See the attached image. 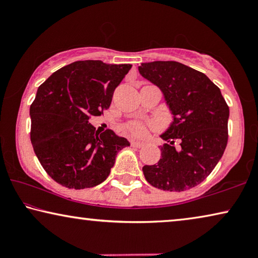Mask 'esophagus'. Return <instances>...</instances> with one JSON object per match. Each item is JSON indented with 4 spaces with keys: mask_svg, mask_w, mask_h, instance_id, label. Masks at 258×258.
I'll return each mask as SVG.
<instances>
[{
    "mask_svg": "<svg viewBox=\"0 0 258 258\" xmlns=\"http://www.w3.org/2000/svg\"><path fill=\"white\" fill-rule=\"evenodd\" d=\"M132 146L136 147V148H142L146 146V142H142V141H133Z\"/></svg>",
    "mask_w": 258,
    "mask_h": 258,
    "instance_id": "34e87169",
    "label": "esophagus"
}]
</instances>
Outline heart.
Listing matches in <instances>:
<instances>
[{
	"mask_svg": "<svg viewBox=\"0 0 258 258\" xmlns=\"http://www.w3.org/2000/svg\"><path fill=\"white\" fill-rule=\"evenodd\" d=\"M128 132L129 134H132L134 136H143L144 134H146V126L143 124H141V123H134V124L129 125L128 128Z\"/></svg>",
	"mask_w": 258,
	"mask_h": 258,
	"instance_id": "1",
	"label": "heart"
}]
</instances>
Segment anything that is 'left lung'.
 Masks as SVG:
<instances>
[{
  "instance_id": "left-lung-1",
  "label": "left lung",
  "mask_w": 258,
  "mask_h": 258,
  "mask_svg": "<svg viewBox=\"0 0 258 258\" xmlns=\"http://www.w3.org/2000/svg\"><path fill=\"white\" fill-rule=\"evenodd\" d=\"M139 72L162 91L172 115L160 137L156 164L144 165V177L155 188L184 191L200 184L216 167L228 142L229 107L220 88L203 73L175 61L142 63ZM175 139L180 146L175 148Z\"/></svg>"
}]
</instances>
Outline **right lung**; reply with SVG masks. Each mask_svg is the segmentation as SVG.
Segmentation results:
<instances>
[{
  "mask_svg": "<svg viewBox=\"0 0 258 258\" xmlns=\"http://www.w3.org/2000/svg\"><path fill=\"white\" fill-rule=\"evenodd\" d=\"M132 64L98 59L76 61L51 74L38 87L30 105V140L48 175L69 189H86L105 181L116 155L129 141L112 132H95L91 116L111 103L115 88Z\"/></svg>",
  "mask_w": 258,
  "mask_h": 258,
  "instance_id": "add662e5",
  "label": "right lung"
}]
</instances>
